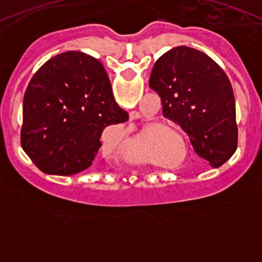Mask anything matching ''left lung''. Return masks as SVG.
I'll return each mask as SVG.
<instances>
[{
	"label": "left lung",
	"instance_id": "1",
	"mask_svg": "<svg viewBox=\"0 0 262 262\" xmlns=\"http://www.w3.org/2000/svg\"><path fill=\"white\" fill-rule=\"evenodd\" d=\"M149 88L161 98L163 114L189 135L194 151L219 168L237 148L235 97L216 62L186 46L169 50L155 62Z\"/></svg>",
	"mask_w": 262,
	"mask_h": 262
}]
</instances>
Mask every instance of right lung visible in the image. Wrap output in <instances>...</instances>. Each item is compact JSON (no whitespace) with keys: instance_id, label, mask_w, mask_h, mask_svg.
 I'll return each instance as SVG.
<instances>
[{"instance_id":"1","label":"right lung","mask_w":262,"mask_h":262,"mask_svg":"<svg viewBox=\"0 0 262 262\" xmlns=\"http://www.w3.org/2000/svg\"><path fill=\"white\" fill-rule=\"evenodd\" d=\"M126 120L102 64L68 51L51 57L30 80L20 144L43 173L72 176L92 165L103 129Z\"/></svg>"}]
</instances>
